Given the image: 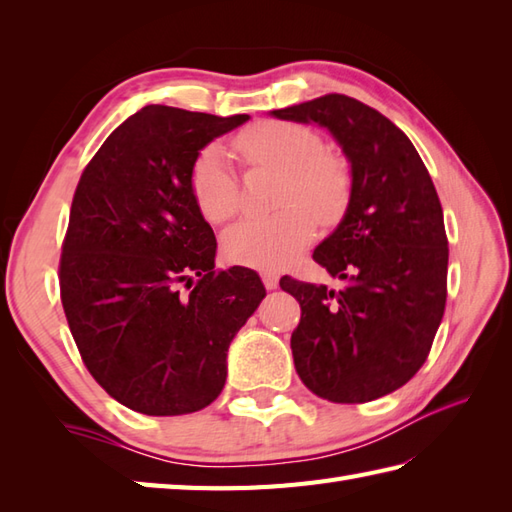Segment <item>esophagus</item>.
I'll return each instance as SVG.
<instances>
[{"label":"esophagus","instance_id":"esophagus-1","mask_svg":"<svg viewBox=\"0 0 512 512\" xmlns=\"http://www.w3.org/2000/svg\"><path fill=\"white\" fill-rule=\"evenodd\" d=\"M262 281H264V286H266L268 290H275L277 284H279V275H277V273H270V270H264V273H262Z\"/></svg>","mask_w":512,"mask_h":512}]
</instances>
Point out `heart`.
I'll use <instances>...</instances> for the list:
<instances>
[{
	"label": "heart",
	"mask_w": 512,
	"mask_h": 512,
	"mask_svg": "<svg viewBox=\"0 0 512 512\" xmlns=\"http://www.w3.org/2000/svg\"><path fill=\"white\" fill-rule=\"evenodd\" d=\"M235 149L246 167L281 171L277 209L284 211L233 226L222 239L224 255L237 266L279 270L310 246L314 222L330 226L341 220L350 204L352 171L345 158L323 147L314 129L299 123H257L235 138ZM189 189L204 220L215 226L239 209L237 173L217 145L204 147L193 160Z\"/></svg>",
	"instance_id": "b5f03b06"
}]
</instances>
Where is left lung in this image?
<instances>
[{
  "mask_svg": "<svg viewBox=\"0 0 512 512\" xmlns=\"http://www.w3.org/2000/svg\"><path fill=\"white\" fill-rule=\"evenodd\" d=\"M273 114L328 127L352 162L347 211L312 255L345 286L279 279L301 306L290 339L297 374L330 402L387 396L427 361L447 306L449 239L436 187L405 132L352 96Z\"/></svg>",
  "mask_w": 512,
  "mask_h": 512,
  "instance_id": "obj_1",
  "label": "left lung"
}]
</instances>
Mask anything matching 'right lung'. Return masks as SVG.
<instances>
[{
    "instance_id": "add662e5",
    "label": "right lung",
    "mask_w": 512,
    "mask_h": 512,
    "mask_svg": "<svg viewBox=\"0 0 512 512\" xmlns=\"http://www.w3.org/2000/svg\"><path fill=\"white\" fill-rule=\"evenodd\" d=\"M246 121L147 105L76 184L59 259L63 312L96 383L138 413L211 405L228 345L266 297L255 270H215L213 228L189 189L200 149Z\"/></svg>"
}]
</instances>
